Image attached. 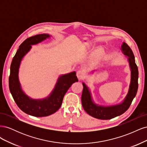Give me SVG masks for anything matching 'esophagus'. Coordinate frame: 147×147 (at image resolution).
Segmentation results:
<instances>
[{"instance_id": "obj_1", "label": "esophagus", "mask_w": 147, "mask_h": 147, "mask_svg": "<svg viewBox=\"0 0 147 147\" xmlns=\"http://www.w3.org/2000/svg\"><path fill=\"white\" fill-rule=\"evenodd\" d=\"M83 75H84V74L81 70H78L77 72V77L78 79H82L83 77Z\"/></svg>"}]
</instances>
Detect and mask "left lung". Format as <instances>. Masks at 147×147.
<instances>
[{
  "instance_id": "obj_1",
  "label": "left lung",
  "mask_w": 147,
  "mask_h": 147,
  "mask_svg": "<svg viewBox=\"0 0 147 147\" xmlns=\"http://www.w3.org/2000/svg\"><path fill=\"white\" fill-rule=\"evenodd\" d=\"M121 50L127 58L131 70V81L127 94L120 103L112 105H102L96 104L93 100L90 88L84 82L82 83L83 86L82 95V106L85 112L92 117L100 119H110L119 116L129 109L137 94L139 72L134 55L130 47L125 42H123ZM96 71V70L91 71L90 74H92Z\"/></svg>"
}]
</instances>
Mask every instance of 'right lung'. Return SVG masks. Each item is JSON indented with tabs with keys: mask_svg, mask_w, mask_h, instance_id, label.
<instances>
[{
	"mask_svg": "<svg viewBox=\"0 0 147 147\" xmlns=\"http://www.w3.org/2000/svg\"><path fill=\"white\" fill-rule=\"evenodd\" d=\"M51 37L50 34H42L26 39L19 47L10 66L9 88L14 100L23 112L36 117L49 116L58 110L66 92L74 83L78 82L76 72L74 71L60 75L54 88L45 98H32L23 91L19 80V69L21 61L29 52L32 45L41 43Z\"/></svg>",
	"mask_w": 147,
	"mask_h": 147,
	"instance_id": "obj_1",
	"label": "right lung"
}]
</instances>
